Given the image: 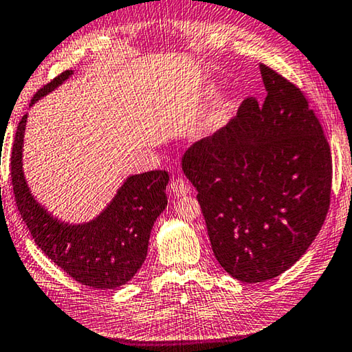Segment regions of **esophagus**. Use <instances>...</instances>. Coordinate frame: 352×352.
I'll return each instance as SVG.
<instances>
[{"instance_id":"esophagus-1","label":"esophagus","mask_w":352,"mask_h":352,"mask_svg":"<svg viewBox=\"0 0 352 352\" xmlns=\"http://www.w3.org/2000/svg\"><path fill=\"white\" fill-rule=\"evenodd\" d=\"M171 192L173 195H176V197H184V195L190 192V187L187 186V182L184 181L182 177H176V179L171 181Z\"/></svg>"}]
</instances>
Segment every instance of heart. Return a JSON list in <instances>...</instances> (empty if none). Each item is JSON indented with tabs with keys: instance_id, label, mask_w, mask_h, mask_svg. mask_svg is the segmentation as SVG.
Instances as JSON below:
<instances>
[{
	"instance_id": "b5f03b06",
	"label": "heart",
	"mask_w": 352,
	"mask_h": 352,
	"mask_svg": "<svg viewBox=\"0 0 352 352\" xmlns=\"http://www.w3.org/2000/svg\"><path fill=\"white\" fill-rule=\"evenodd\" d=\"M215 94V89L212 88V86H209V88L204 89V96L206 97H210ZM231 100L228 99V97H225V99L219 100L217 104H215V107L212 108V110L209 111V115L206 118V122H204V127L203 131L204 132H214L217 131V129L223 124L226 120H228V115L231 111Z\"/></svg>"
}]
</instances>
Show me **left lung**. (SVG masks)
Returning <instances> with one entry per match:
<instances>
[{
  "mask_svg": "<svg viewBox=\"0 0 352 352\" xmlns=\"http://www.w3.org/2000/svg\"><path fill=\"white\" fill-rule=\"evenodd\" d=\"M267 96L186 151L220 266L245 283L278 277L311 245L331 204V146L307 97L266 64Z\"/></svg>",
  "mask_w": 352,
  "mask_h": 352,
  "instance_id": "8db88e82",
  "label": "left lung"
}]
</instances>
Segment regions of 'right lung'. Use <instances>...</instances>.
<instances>
[{
	"mask_svg": "<svg viewBox=\"0 0 352 352\" xmlns=\"http://www.w3.org/2000/svg\"><path fill=\"white\" fill-rule=\"evenodd\" d=\"M70 75L72 70H64L42 86L31 104L66 82ZM26 116L21 118L15 132L10 177L15 203L36 245L78 283L97 289L126 285L144 263L151 230L166 208L168 171L129 176L99 217L82 225L64 223L36 201L26 184L21 166Z\"/></svg>",
	"mask_w": 352,
	"mask_h": 352,
	"instance_id": "add662e5",
	"label": "right lung"
}]
</instances>
